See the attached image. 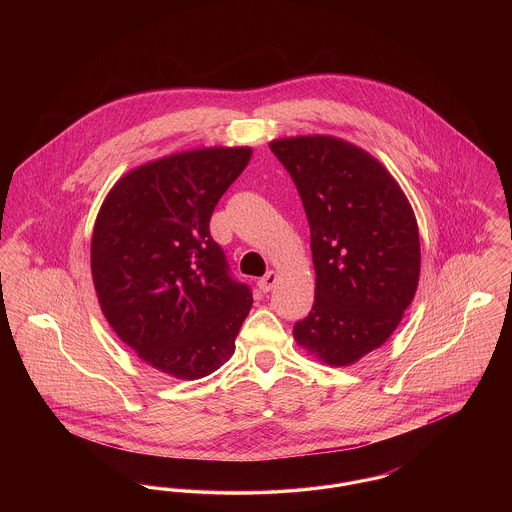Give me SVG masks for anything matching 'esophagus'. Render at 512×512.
I'll use <instances>...</instances> for the list:
<instances>
[{"mask_svg": "<svg viewBox=\"0 0 512 512\" xmlns=\"http://www.w3.org/2000/svg\"><path fill=\"white\" fill-rule=\"evenodd\" d=\"M276 282H278V274L270 270V272H267V274L257 282V286H259V290H261V292L267 293L274 288V284H276Z\"/></svg>", "mask_w": 512, "mask_h": 512, "instance_id": "esophagus-1", "label": "esophagus"}]
</instances>
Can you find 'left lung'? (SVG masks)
Listing matches in <instances>:
<instances>
[{"label":"left lung","instance_id":"obj_1","mask_svg":"<svg viewBox=\"0 0 512 512\" xmlns=\"http://www.w3.org/2000/svg\"><path fill=\"white\" fill-rule=\"evenodd\" d=\"M311 228L315 303L293 338L322 363L347 366L378 349L413 301L420 240L409 199L365 149L332 136L270 142Z\"/></svg>","mask_w":512,"mask_h":512}]
</instances>
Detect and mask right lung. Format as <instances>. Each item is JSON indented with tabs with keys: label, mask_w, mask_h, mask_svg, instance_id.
<instances>
[{
	"label": "right lung",
	"mask_w": 512,
	"mask_h": 512,
	"mask_svg": "<svg viewBox=\"0 0 512 512\" xmlns=\"http://www.w3.org/2000/svg\"><path fill=\"white\" fill-rule=\"evenodd\" d=\"M249 147H203L124 174L92 236L99 307L147 365L182 380L209 376L234 353L251 309L209 230Z\"/></svg>",
	"instance_id": "1"
}]
</instances>
